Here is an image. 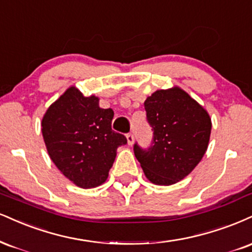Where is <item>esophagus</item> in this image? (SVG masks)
Here are the masks:
<instances>
[{
	"label": "esophagus",
	"mask_w": 252,
	"mask_h": 252,
	"mask_svg": "<svg viewBox=\"0 0 252 252\" xmlns=\"http://www.w3.org/2000/svg\"><path fill=\"white\" fill-rule=\"evenodd\" d=\"M126 141H128L129 145H132V143H134V135H132L131 132L126 134Z\"/></svg>",
	"instance_id": "obj_1"
}]
</instances>
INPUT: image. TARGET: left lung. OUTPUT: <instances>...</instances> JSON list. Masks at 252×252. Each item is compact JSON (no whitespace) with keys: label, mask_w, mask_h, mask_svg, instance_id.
<instances>
[{"label":"left lung","mask_w":252,"mask_h":252,"mask_svg":"<svg viewBox=\"0 0 252 252\" xmlns=\"http://www.w3.org/2000/svg\"><path fill=\"white\" fill-rule=\"evenodd\" d=\"M144 108L154 136L148 149L135 143V156L151 183L171 186L201 162L210 139L211 118L178 87L157 90L145 99Z\"/></svg>","instance_id":"8db88e82"}]
</instances>
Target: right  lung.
Here are the masks:
<instances>
[{
    "instance_id": "1",
    "label": "right lung",
    "mask_w": 252,
    "mask_h": 252,
    "mask_svg": "<svg viewBox=\"0 0 252 252\" xmlns=\"http://www.w3.org/2000/svg\"><path fill=\"white\" fill-rule=\"evenodd\" d=\"M98 101L70 87L42 118V135L51 160L83 189L107 181L117 148L126 144V136L111 129L113 109L99 108Z\"/></svg>"
}]
</instances>
